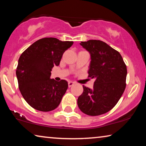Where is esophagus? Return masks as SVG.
Instances as JSON below:
<instances>
[{"label":"esophagus","mask_w":146,"mask_h":146,"mask_svg":"<svg viewBox=\"0 0 146 146\" xmlns=\"http://www.w3.org/2000/svg\"><path fill=\"white\" fill-rule=\"evenodd\" d=\"M73 85H74V82H71V81H70V82H68V87H69V88L71 87V86H73Z\"/></svg>","instance_id":"1"}]
</instances>
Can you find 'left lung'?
I'll list each match as a JSON object with an SVG mask.
<instances>
[{
    "mask_svg": "<svg viewBox=\"0 0 146 146\" xmlns=\"http://www.w3.org/2000/svg\"><path fill=\"white\" fill-rule=\"evenodd\" d=\"M80 44L90 54L88 76L95 81L93 89L83 86L78 106L88 115L104 114L114 108L125 90L126 66L119 52L104 42L89 40Z\"/></svg>",
    "mask_w": 146,
    "mask_h": 146,
    "instance_id": "8db88e82",
    "label": "left lung"
}]
</instances>
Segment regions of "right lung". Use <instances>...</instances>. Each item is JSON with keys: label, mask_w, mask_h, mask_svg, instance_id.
<instances>
[{"label": "right lung", "mask_w": 146, "mask_h": 146, "mask_svg": "<svg viewBox=\"0 0 146 146\" xmlns=\"http://www.w3.org/2000/svg\"><path fill=\"white\" fill-rule=\"evenodd\" d=\"M73 41L44 38L36 41L21 54L16 75L20 91L27 103L41 111L58 107L68 87L65 80L51 78V69L58 66L65 51Z\"/></svg>", "instance_id": "obj_1"}]
</instances>
